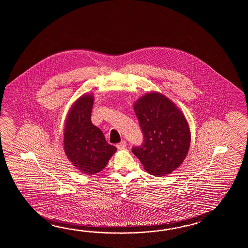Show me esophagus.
Wrapping results in <instances>:
<instances>
[{
    "instance_id": "34e87169",
    "label": "esophagus",
    "mask_w": 248,
    "mask_h": 248,
    "mask_svg": "<svg viewBox=\"0 0 248 248\" xmlns=\"http://www.w3.org/2000/svg\"><path fill=\"white\" fill-rule=\"evenodd\" d=\"M116 146L119 150H123V149H125V148H126V142H125V141H122V142L117 143Z\"/></svg>"
}]
</instances>
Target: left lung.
Wrapping results in <instances>:
<instances>
[{
	"label": "left lung",
	"instance_id": "8db88e82",
	"mask_svg": "<svg viewBox=\"0 0 248 248\" xmlns=\"http://www.w3.org/2000/svg\"><path fill=\"white\" fill-rule=\"evenodd\" d=\"M134 110L143 141L132 148V153L149 174H170L183 163L190 147V128L185 115L172 101L154 92L142 96Z\"/></svg>",
	"mask_w": 248,
	"mask_h": 248
}]
</instances>
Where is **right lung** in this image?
<instances>
[{
  "mask_svg": "<svg viewBox=\"0 0 248 248\" xmlns=\"http://www.w3.org/2000/svg\"><path fill=\"white\" fill-rule=\"evenodd\" d=\"M93 95L80 96L69 111L63 133L64 153L85 174H94L106 168L116 147L106 142L100 129L91 122Z\"/></svg>",
  "mask_w": 248,
  "mask_h": 248,
  "instance_id": "add662e5",
  "label": "right lung"
}]
</instances>
